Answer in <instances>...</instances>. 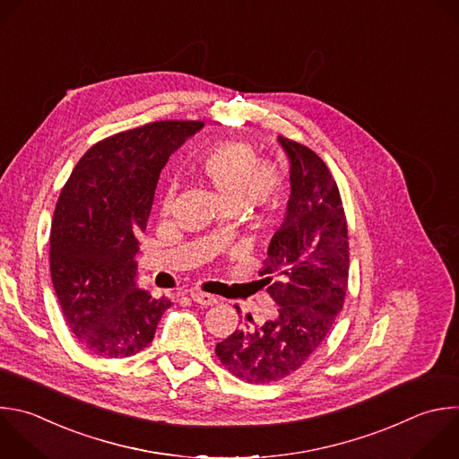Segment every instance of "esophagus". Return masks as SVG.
Masks as SVG:
<instances>
[{
    "instance_id": "obj_1",
    "label": "esophagus",
    "mask_w": 459,
    "mask_h": 459,
    "mask_svg": "<svg viewBox=\"0 0 459 459\" xmlns=\"http://www.w3.org/2000/svg\"><path fill=\"white\" fill-rule=\"evenodd\" d=\"M191 299L198 304H202V307H212V304L218 302V299L211 293H205V291H200V290H191Z\"/></svg>"
}]
</instances>
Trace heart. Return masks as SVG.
I'll list each match as a JSON object with an SVG mask.
<instances>
[{
  "instance_id": "heart-1",
  "label": "heart",
  "mask_w": 459,
  "mask_h": 459,
  "mask_svg": "<svg viewBox=\"0 0 459 459\" xmlns=\"http://www.w3.org/2000/svg\"><path fill=\"white\" fill-rule=\"evenodd\" d=\"M255 149L239 140L223 142L202 160L200 171L216 191L227 209L241 207L254 212H268L277 207L282 193V180L273 168H257ZM173 202V189L164 198L168 209ZM216 241H221V230H212Z\"/></svg>"
}]
</instances>
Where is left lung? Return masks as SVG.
<instances>
[{
  "label": "left lung",
  "mask_w": 459,
  "mask_h": 459,
  "mask_svg": "<svg viewBox=\"0 0 459 459\" xmlns=\"http://www.w3.org/2000/svg\"><path fill=\"white\" fill-rule=\"evenodd\" d=\"M290 162L286 214L263 261V284L277 312L216 344L221 364L248 384L295 373L323 344L342 310L350 247L339 187L326 164L307 145L277 136Z\"/></svg>",
  "instance_id": "8db88e82"
}]
</instances>
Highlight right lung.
<instances>
[{
  "mask_svg": "<svg viewBox=\"0 0 459 459\" xmlns=\"http://www.w3.org/2000/svg\"><path fill=\"white\" fill-rule=\"evenodd\" d=\"M202 127L160 120L104 138L61 191L50 230L52 282L70 332L93 355L140 353L173 304L136 286V236L145 230L160 171Z\"/></svg>",
  "mask_w": 459,
  "mask_h": 459,
  "instance_id": "obj_1",
  "label": "right lung"
}]
</instances>
